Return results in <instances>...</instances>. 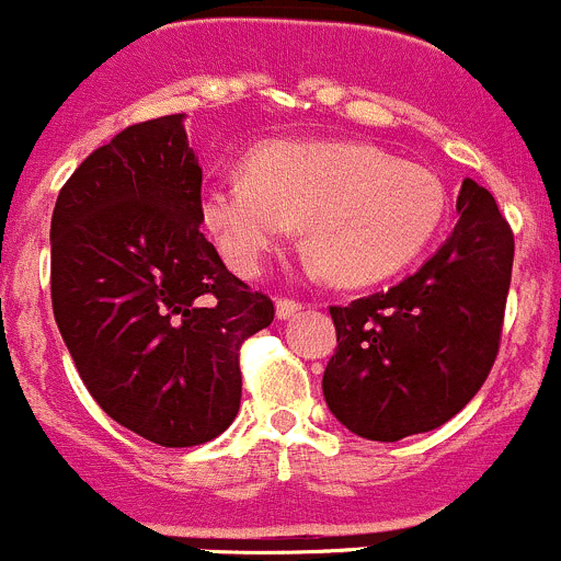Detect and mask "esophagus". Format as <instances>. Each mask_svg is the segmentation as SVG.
Instances as JSON below:
<instances>
[{
    "label": "esophagus",
    "mask_w": 561,
    "mask_h": 561,
    "mask_svg": "<svg viewBox=\"0 0 561 561\" xmlns=\"http://www.w3.org/2000/svg\"><path fill=\"white\" fill-rule=\"evenodd\" d=\"M301 312V301L298 298H290V296H282L276 298V314H279L282 320L293 318V314Z\"/></svg>",
    "instance_id": "1"
}]
</instances>
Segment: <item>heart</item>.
Wrapping results in <instances>:
<instances>
[{
    "mask_svg": "<svg viewBox=\"0 0 561 561\" xmlns=\"http://www.w3.org/2000/svg\"><path fill=\"white\" fill-rule=\"evenodd\" d=\"M447 216V188L427 167L356 142H274L254 150L247 175L203 188V219L241 274L307 225L320 274L373 285L431 247Z\"/></svg>",
    "mask_w": 561,
    "mask_h": 561,
    "instance_id": "obj_1",
    "label": "heart"
}]
</instances>
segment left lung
Here are the masks:
<instances>
[{"mask_svg":"<svg viewBox=\"0 0 561 561\" xmlns=\"http://www.w3.org/2000/svg\"><path fill=\"white\" fill-rule=\"evenodd\" d=\"M460 221L416 274L329 307L336 347L323 373L331 413L369 442L427 433L463 411L502 342L515 238L488 188L463 181Z\"/></svg>","mask_w":561,"mask_h":561,"instance_id":"1","label":"left lung"}]
</instances>
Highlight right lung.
<instances>
[{
	"label": "right lung",
	"mask_w": 561,
	"mask_h": 561,
	"mask_svg": "<svg viewBox=\"0 0 561 561\" xmlns=\"http://www.w3.org/2000/svg\"><path fill=\"white\" fill-rule=\"evenodd\" d=\"M203 167L183 114L92 150L51 216V307L98 405L159 447H197L241 408V345L274 301L199 232Z\"/></svg>",
	"instance_id": "right-lung-1"
}]
</instances>
